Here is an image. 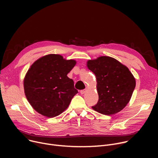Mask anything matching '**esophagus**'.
<instances>
[{
  "mask_svg": "<svg viewBox=\"0 0 158 158\" xmlns=\"http://www.w3.org/2000/svg\"><path fill=\"white\" fill-rule=\"evenodd\" d=\"M86 91H87V89H82V90H81V91L80 93H81V94H85L86 92Z\"/></svg>",
  "mask_w": 158,
  "mask_h": 158,
  "instance_id": "34e87169",
  "label": "esophagus"
}]
</instances>
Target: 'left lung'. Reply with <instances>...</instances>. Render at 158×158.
Listing matches in <instances>:
<instances>
[{
  "label": "left lung",
  "instance_id": "left-lung-1",
  "mask_svg": "<svg viewBox=\"0 0 158 158\" xmlns=\"http://www.w3.org/2000/svg\"><path fill=\"white\" fill-rule=\"evenodd\" d=\"M86 66L97 79L98 101L92 109L106 115L122 110L129 102L136 86L135 78L129 69L110 56L89 60Z\"/></svg>",
  "mask_w": 158,
  "mask_h": 158
}]
</instances>
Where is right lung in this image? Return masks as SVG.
<instances>
[{
	"instance_id": "1",
	"label": "right lung",
	"mask_w": 158,
	"mask_h": 158,
	"mask_svg": "<svg viewBox=\"0 0 158 158\" xmlns=\"http://www.w3.org/2000/svg\"><path fill=\"white\" fill-rule=\"evenodd\" d=\"M76 64L60 54H50L33 63L23 79L28 102L36 112L48 118L61 114L77 94L67 74Z\"/></svg>"
}]
</instances>
